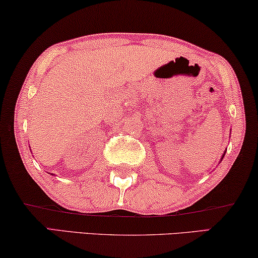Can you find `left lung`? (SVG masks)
<instances>
[{
	"mask_svg": "<svg viewBox=\"0 0 258 258\" xmlns=\"http://www.w3.org/2000/svg\"><path fill=\"white\" fill-rule=\"evenodd\" d=\"M225 153H227V151H224V154H223V156H222V158H221V161L223 160V157H224V155H225Z\"/></svg>",
	"mask_w": 258,
	"mask_h": 258,
	"instance_id": "left-lung-1",
	"label": "left lung"
}]
</instances>
